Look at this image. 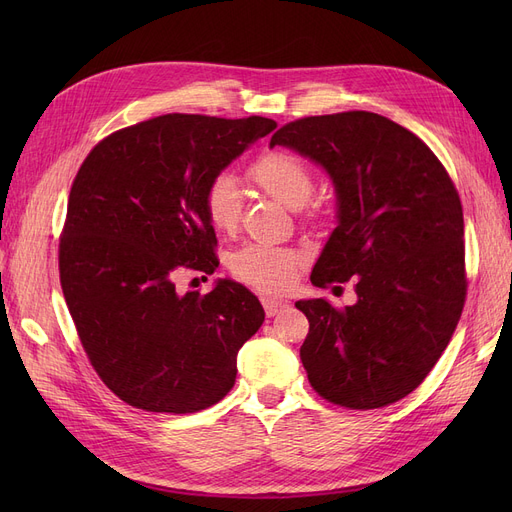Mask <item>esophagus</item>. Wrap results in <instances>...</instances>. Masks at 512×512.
Masks as SVG:
<instances>
[{
    "instance_id": "1",
    "label": "esophagus",
    "mask_w": 512,
    "mask_h": 512,
    "mask_svg": "<svg viewBox=\"0 0 512 512\" xmlns=\"http://www.w3.org/2000/svg\"><path fill=\"white\" fill-rule=\"evenodd\" d=\"M286 307V301H278V299H263V309L267 313V317H274L278 311H282Z\"/></svg>"
}]
</instances>
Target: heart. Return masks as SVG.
Here are the masks:
<instances>
[{
	"instance_id": "heart-1",
	"label": "heart",
	"mask_w": 512,
	"mask_h": 512,
	"mask_svg": "<svg viewBox=\"0 0 512 512\" xmlns=\"http://www.w3.org/2000/svg\"><path fill=\"white\" fill-rule=\"evenodd\" d=\"M249 176L263 191L290 209H301L313 195V174L301 157L288 151H265L249 168ZM207 220L213 228L232 232L238 226L242 191L236 176L222 172L205 188ZM301 255L274 245H247L232 255V274L261 292H284L297 276Z\"/></svg>"
}]
</instances>
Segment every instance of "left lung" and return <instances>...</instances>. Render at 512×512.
<instances>
[{
    "instance_id": "left-lung-1",
    "label": "left lung",
    "mask_w": 512,
    "mask_h": 512,
    "mask_svg": "<svg viewBox=\"0 0 512 512\" xmlns=\"http://www.w3.org/2000/svg\"><path fill=\"white\" fill-rule=\"evenodd\" d=\"M288 147L330 176L336 228L311 282L355 278L357 303L297 301L309 319L301 361L317 394L380 409L411 394L459 324L467 280L459 193L419 137L380 114L342 112L282 126Z\"/></svg>"
}]
</instances>
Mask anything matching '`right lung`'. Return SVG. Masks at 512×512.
<instances>
[{
  "label": "right lung",
  "instance_id": "1",
  "mask_svg": "<svg viewBox=\"0 0 512 512\" xmlns=\"http://www.w3.org/2000/svg\"><path fill=\"white\" fill-rule=\"evenodd\" d=\"M270 118L166 114L103 139L80 166L60 240V282L103 384L151 413H197L236 380V355L263 324L234 280L176 290L184 270L213 274L218 245L205 188Z\"/></svg>",
  "mask_w": 512,
  "mask_h": 512
}]
</instances>
